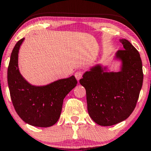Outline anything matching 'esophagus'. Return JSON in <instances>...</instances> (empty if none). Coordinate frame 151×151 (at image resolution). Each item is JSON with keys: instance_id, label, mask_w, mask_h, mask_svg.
<instances>
[{"instance_id": "esophagus-1", "label": "esophagus", "mask_w": 151, "mask_h": 151, "mask_svg": "<svg viewBox=\"0 0 151 151\" xmlns=\"http://www.w3.org/2000/svg\"><path fill=\"white\" fill-rule=\"evenodd\" d=\"M74 76H75L77 81H79L82 77V72L81 71H77L75 72V74H74Z\"/></svg>"}]
</instances>
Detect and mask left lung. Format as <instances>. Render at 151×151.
Segmentation results:
<instances>
[{
    "mask_svg": "<svg viewBox=\"0 0 151 151\" xmlns=\"http://www.w3.org/2000/svg\"><path fill=\"white\" fill-rule=\"evenodd\" d=\"M116 57L122 61L118 72H104L100 65L86 72L80 83L86 88L88 114L100 126H109L127 119L137 102L143 83L142 59L126 39Z\"/></svg>",
    "mask_w": 151,
    "mask_h": 151,
    "instance_id": "left-lung-1",
    "label": "left lung"
}]
</instances>
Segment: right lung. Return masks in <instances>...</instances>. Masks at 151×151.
Wrapping results in <instances>:
<instances>
[{
    "label": "right lung",
    "instance_id": "right-lung-1",
    "mask_svg": "<svg viewBox=\"0 0 151 151\" xmlns=\"http://www.w3.org/2000/svg\"><path fill=\"white\" fill-rule=\"evenodd\" d=\"M21 39L12 50L7 70V82L14 109L25 123L37 127H50L57 123L65 96L77 86L74 76L45 86H32L20 74L18 55Z\"/></svg>",
    "mask_w": 151,
    "mask_h": 151
}]
</instances>
